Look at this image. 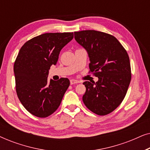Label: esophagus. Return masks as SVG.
<instances>
[{
  "label": "esophagus",
  "mask_w": 150,
  "mask_h": 150,
  "mask_svg": "<svg viewBox=\"0 0 150 150\" xmlns=\"http://www.w3.org/2000/svg\"><path fill=\"white\" fill-rule=\"evenodd\" d=\"M80 82L79 81H76V80L74 79H71L70 80V84L71 85H74V84H76V83H79Z\"/></svg>",
  "instance_id": "obj_1"
}]
</instances>
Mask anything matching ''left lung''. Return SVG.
Here are the masks:
<instances>
[{"instance_id": "8db88e82", "label": "left lung", "mask_w": 150, "mask_h": 150, "mask_svg": "<svg viewBox=\"0 0 150 150\" xmlns=\"http://www.w3.org/2000/svg\"><path fill=\"white\" fill-rule=\"evenodd\" d=\"M74 38L87 50L89 69L98 81L84 82L85 105L94 113L106 115L124 99L131 81L128 53L114 36L94 30L75 32Z\"/></svg>"}]
</instances>
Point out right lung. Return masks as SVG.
I'll list each match as a JSON object with an SVG mask.
<instances>
[{
	"label": "right lung",
	"instance_id": "obj_1",
	"mask_svg": "<svg viewBox=\"0 0 150 150\" xmlns=\"http://www.w3.org/2000/svg\"><path fill=\"white\" fill-rule=\"evenodd\" d=\"M73 33H50L35 37L20 48L14 63L16 93L24 107L38 117L52 115L60 105L69 86L67 78L48 80L49 69L56 65L63 47Z\"/></svg>",
	"mask_w": 150,
	"mask_h": 150
}]
</instances>
